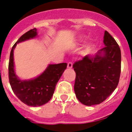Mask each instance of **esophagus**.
<instances>
[{
	"instance_id": "1",
	"label": "esophagus",
	"mask_w": 132,
	"mask_h": 132,
	"mask_svg": "<svg viewBox=\"0 0 132 132\" xmlns=\"http://www.w3.org/2000/svg\"><path fill=\"white\" fill-rule=\"evenodd\" d=\"M68 68H72V62H68Z\"/></svg>"
}]
</instances>
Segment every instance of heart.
Here are the masks:
<instances>
[{
    "instance_id": "b5f03b06",
    "label": "heart",
    "mask_w": 132,
    "mask_h": 132,
    "mask_svg": "<svg viewBox=\"0 0 132 132\" xmlns=\"http://www.w3.org/2000/svg\"><path fill=\"white\" fill-rule=\"evenodd\" d=\"M83 38H84V37H83V36H81V38H80V40H81H81H83Z\"/></svg>"
}]
</instances>
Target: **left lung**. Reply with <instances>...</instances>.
Masks as SVG:
<instances>
[{"mask_svg": "<svg viewBox=\"0 0 132 132\" xmlns=\"http://www.w3.org/2000/svg\"><path fill=\"white\" fill-rule=\"evenodd\" d=\"M105 47L96 55H87L73 64L76 78L74 89L79 102L86 106L99 104L117 88L121 74L119 46L107 31Z\"/></svg>", "mask_w": 132, "mask_h": 132, "instance_id": "1", "label": "left lung"}]
</instances>
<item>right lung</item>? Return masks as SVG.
Returning <instances> with one entry per match:
<instances>
[{
	"label": "right lung",
	"instance_id": "add662e5",
	"mask_svg": "<svg viewBox=\"0 0 132 132\" xmlns=\"http://www.w3.org/2000/svg\"><path fill=\"white\" fill-rule=\"evenodd\" d=\"M36 28L23 34L13 46L9 63V79L13 93L23 103L29 106H40L51 100L55 85L67 67L66 63L49 64L45 70L32 79L21 80L15 72L13 51L17 44L37 36Z\"/></svg>",
	"mask_w": 132,
	"mask_h": 132
}]
</instances>
